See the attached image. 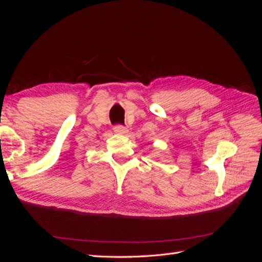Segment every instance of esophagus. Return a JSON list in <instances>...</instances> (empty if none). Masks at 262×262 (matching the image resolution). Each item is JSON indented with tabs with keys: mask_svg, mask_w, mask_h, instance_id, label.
Segmentation results:
<instances>
[{
	"mask_svg": "<svg viewBox=\"0 0 262 262\" xmlns=\"http://www.w3.org/2000/svg\"><path fill=\"white\" fill-rule=\"evenodd\" d=\"M114 130H115V132L116 133H118V134H126L129 132V130L125 128V126H123V125H116L115 128H114Z\"/></svg>",
	"mask_w": 262,
	"mask_h": 262,
	"instance_id": "obj_1",
	"label": "esophagus"
}]
</instances>
